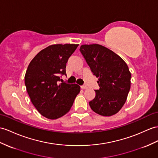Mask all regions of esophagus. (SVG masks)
<instances>
[{
	"label": "esophagus",
	"instance_id": "1",
	"mask_svg": "<svg viewBox=\"0 0 158 158\" xmlns=\"http://www.w3.org/2000/svg\"><path fill=\"white\" fill-rule=\"evenodd\" d=\"M80 87H81L82 89H86V88H87L86 86H81Z\"/></svg>",
	"mask_w": 158,
	"mask_h": 158
}]
</instances>
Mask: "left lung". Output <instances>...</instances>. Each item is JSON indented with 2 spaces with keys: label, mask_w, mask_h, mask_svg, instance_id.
Here are the masks:
<instances>
[{
  "label": "left lung",
  "mask_w": 158,
  "mask_h": 158,
  "mask_svg": "<svg viewBox=\"0 0 158 158\" xmlns=\"http://www.w3.org/2000/svg\"><path fill=\"white\" fill-rule=\"evenodd\" d=\"M80 51L91 72L98 78L99 89L89 102L100 115L112 116L124 105L131 87V72L125 61L112 50L99 44L82 45Z\"/></svg>",
  "instance_id": "obj_1"
}]
</instances>
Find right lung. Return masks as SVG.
I'll return each instance as SVG.
<instances>
[{
  "mask_svg": "<svg viewBox=\"0 0 158 158\" xmlns=\"http://www.w3.org/2000/svg\"><path fill=\"white\" fill-rule=\"evenodd\" d=\"M78 44H54L42 49L29 64L25 84L31 101L42 116L57 119L66 114L80 91L76 84L59 83L68 58Z\"/></svg>",
  "mask_w": 158,
  "mask_h": 158,
  "instance_id": "right-lung-1",
  "label": "right lung"
}]
</instances>
